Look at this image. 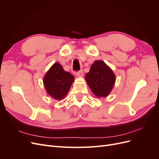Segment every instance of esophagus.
<instances>
[{
  "mask_svg": "<svg viewBox=\"0 0 159 159\" xmlns=\"http://www.w3.org/2000/svg\"><path fill=\"white\" fill-rule=\"evenodd\" d=\"M75 75L78 76V77H82L84 75V72L83 70H80L78 72H76L75 73Z\"/></svg>",
  "mask_w": 159,
  "mask_h": 159,
  "instance_id": "34e87169",
  "label": "esophagus"
}]
</instances>
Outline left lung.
Instances as JSON below:
<instances>
[{"label":"left lung","mask_w":159,"mask_h":159,"mask_svg":"<svg viewBox=\"0 0 159 159\" xmlns=\"http://www.w3.org/2000/svg\"><path fill=\"white\" fill-rule=\"evenodd\" d=\"M85 79L91 91L98 98L109 95L116 80L113 70L102 60L94 61Z\"/></svg>","instance_id":"1"}]
</instances>
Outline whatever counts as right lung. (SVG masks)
Segmentation results:
<instances>
[{
	"label": "right lung",
	"mask_w": 159,
	"mask_h": 159,
	"mask_svg": "<svg viewBox=\"0 0 159 159\" xmlns=\"http://www.w3.org/2000/svg\"><path fill=\"white\" fill-rule=\"evenodd\" d=\"M74 81V76L64 71L60 63L56 62L46 72L43 83L47 93L51 98L61 100L68 93Z\"/></svg>",
	"instance_id": "add662e5"
}]
</instances>
